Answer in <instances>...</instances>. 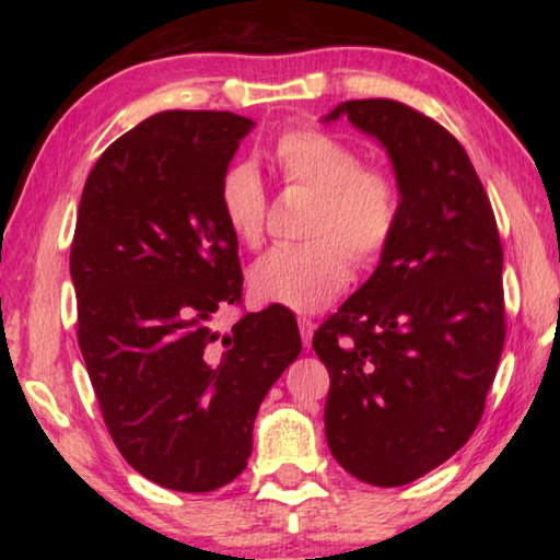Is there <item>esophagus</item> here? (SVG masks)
Here are the masks:
<instances>
[{"instance_id":"34e87169","label":"esophagus","mask_w":560,"mask_h":560,"mask_svg":"<svg viewBox=\"0 0 560 560\" xmlns=\"http://www.w3.org/2000/svg\"><path fill=\"white\" fill-rule=\"evenodd\" d=\"M299 330H301L303 346H311V338H314V320L306 316H299Z\"/></svg>"}]
</instances>
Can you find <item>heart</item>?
I'll list each match as a JSON object with an SVG mask.
<instances>
[{"instance_id":"b5f03b06","label":"heart","mask_w":560,"mask_h":560,"mask_svg":"<svg viewBox=\"0 0 560 560\" xmlns=\"http://www.w3.org/2000/svg\"><path fill=\"white\" fill-rule=\"evenodd\" d=\"M273 173L287 187L316 195L303 234L308 242L273 246L249 271V289L267 303L316 311L348 287L353 257L360 267L383 257L397 232L402 195L381 165L320 128H291L269 150ZM220 214L236 242L257 249L267 230L269 195L257 170L226 167L217 185Z\"/></svg>"}]
</instances>
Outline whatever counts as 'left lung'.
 Returning a JSON list of instances; mask_svg holds the SVG:
<instances>
[{
  "mask_svg": "<svg viewBox=\"0 0 560 560\" xmlns=\"http://www.w3.org/2000/svg\"><path fill=\"white\" fill-rule=\"evenodd\" d=\"M387 148L402 214L381 267L318 326L328 368L326 438L340 467L402 487L464 447L504 348V249L467 150L438 120L390 98L346 101Z\"/></svg>",
  "mask_w": 560,
  "mask_h": 560,
  "instance_id": "1",
  "label": "left lung"
}]
</instances>
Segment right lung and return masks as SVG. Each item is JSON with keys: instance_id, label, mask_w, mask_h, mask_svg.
<instances>
[{"instance_id": "1", "label": "right lung", "mask_w": 560, "mask_h": 560, "mask_svg": "<svg viewBox=\"0 0 560 560\" xmlns=\"http://www.w3.org/2000/svg\"><path fill=\"white\" fill-rule=\"evenodd\" d=\"M254 122L165 110L110 143L83 185L71 242L75 336L103 422L132 469L202 494L240 477L269 387L299 358L289 308L210 320L242 303L217 185Z\"/></svg>"}]
</instances>
